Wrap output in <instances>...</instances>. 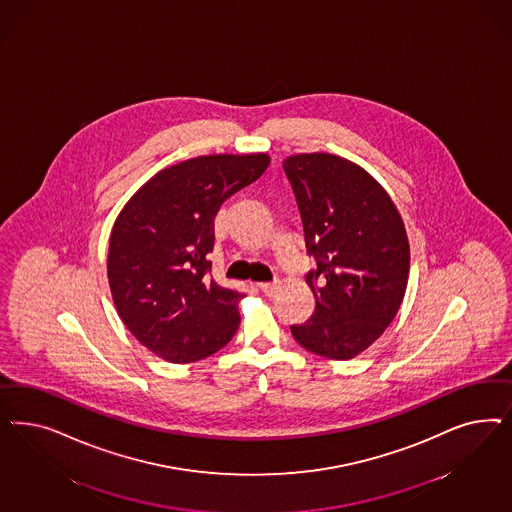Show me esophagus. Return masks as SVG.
<instances>
[{"label":"esophagus","instance_id":"1","mask_svg":"<svg viewBox=\"0 0 512 512\" xmlns=\"http://www.w3.org/2000/svg\"><path fill=\"white\" fill-rule=\"evenodd\" d=\"M258 288L264 292L265 296H273L277 292V284L275 282H260Z\"/></svg>","mask_w":512,"mask_h":512}]
</instances>
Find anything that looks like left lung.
<instances>
[{
	"instance_id": "1",
	"label": "left lung",
	"mask_w": 512,
	"mask_h": 512,
	"mask_svg": "<svg viewBox=\"0 0 512 512\" xmlns=\"http://www.w3.org/2000/svg\"><path fill=\"white\" fill-rule=\"evenodd\" d=\"M313 269L314 311L292 326L309 352L350 360L373 345L405 296L411 252L394 201L360 165L314 152L284 160Z\"/></svg>"
}]
</instances>
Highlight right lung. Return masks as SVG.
Listing matches in <instances>:
<instances>
[{
  "label": "right lung",
  "mask_w": 512,
  "mask_h": 512,
  "mask_svg": "<svg viewBox=\"0 0 512 512\" xmlns=\"http://www.w3.org/2000/svg\"><path fill=\"white\" fill-rule=\"evenodd\" d=\"M267 154H213L171 165L120 211L107 277L116 311L133 337L171 363L203 360L239 328L243 292L218 286L207 254L226 199L260 179Z\"/></svg>",
  "instance_id": "add662e5"
}]
</instances>
